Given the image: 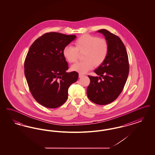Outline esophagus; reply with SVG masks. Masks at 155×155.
I'll list each match as a JSON object with an SVG mask.
<instances>
[{
  "label": "esophagus",
  "instance_id": "esophagus-1",
  "mask_svg": "<svg viewBox=\"0 0 155 155\" xmlns=\"http://www.w3.org/2000/svg\"><path fill=\"white\" fill-rule=\"evenodd\" d=\"M83 76H84V74H81V73H80L79 74V77L80 78V77H83Z\"/></svg>",
  "mask_w": 155,
  "mask_h": 155
}]
</instances>
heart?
Masks as SVG:
<instances>
[{
  "label": "heart",
  "mask_w": 155,
  "mask_h": 155,
  "mask_svg": "<svg viewBox=\"0 0 155 155\" xmlns=\"http://www.w3.org/2000/svg\"><path fill=\"white\" fill-rule=\"evenodd\" d=\"M74 46L68 45L63 49V54L70 63L75 62L80 54L84 52V60L73 64L71 68L80 73H86L94 67L101 65L109 53V44L104 38L89 34H84L74 42Z\"/></svg>",
  "instance_id": "obj_1"
}]
</instances>
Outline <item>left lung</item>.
<instances>
[{"label": "left lung", "instance_id": "obj_1", "mask_svg": "<svg viewBox=\"0 0 155 155\" xmlns=\"http://www.w3.org/2000/svg\"><path fill=\"white\" fill-rule=\"evenodd\" d=\"M109 44L108 55L94 72L100 77L88 75L90 84L87 93L90 101L105 105L115 101L124 87L129 73L128 57L120 38L105 29L99 30Z\"/></svg>", "mask_w": 155, "mask_h": 155}]
</instances>
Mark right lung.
<instances>
[{
	"mask_svg": "<svg viewBox=\"0 0 155 155\" xmlns=\"http://www.w3.org/2000/svg\"><path fill=\"white\" fill-rule=\"evenodd\" d=\"M76 38L58 32H47L30 47L24 61V74L34 98L47 108L65 103L68 89L77 81L76 71L66 73L68 63L63 54L64 47Z\"/></svg>",
	"mask_w": 155,
	"mask_h": 155,
	"instance_id": "right-lung-1",
	"label": "right lung"
}]
</instances>
